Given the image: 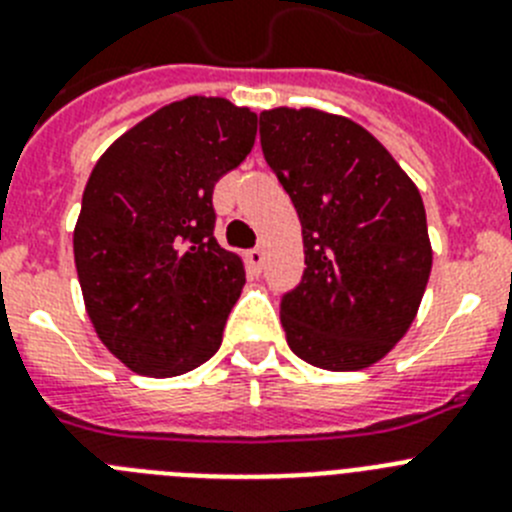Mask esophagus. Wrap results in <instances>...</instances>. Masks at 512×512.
Returning <instances> with one entry per match:
<instances>
[{
  "mask_svg": "<svg viewBox=\"0 0 512 512\" xmlns=\"http://www.w3.org/2000/svg\"><path fill=\"white\" fill-rule=\"evenodd\" d=\"M246 264L251 266V271H261V266H264V248H251L246 253Z\"/></svg>",
  "mask_w": 512,
  "mask_h": 512,
  "instance_id": "34e87169",
  "label": "esophagus"
}]
</instances>
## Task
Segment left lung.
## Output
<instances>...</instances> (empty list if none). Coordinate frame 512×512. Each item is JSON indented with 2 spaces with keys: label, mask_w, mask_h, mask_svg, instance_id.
<instances>
[{
  "label": "left lung",
  "mask_w": 512,
  "mask_h": 512,
  "mask_svg": "<svg viewBox=\"0 0 512 512\" xmlns=\"http://www.w3.org/2000/svg\"><path fill=\"white\" fill-rule=\"evenodd\" d=\"M266 164L302 225L305 274L282 300L289 348L328 372L390 354L418 315L433 251L418 187L354 120L315 107L259 115Z\"/></svg>",
  "instance_id": "8db88e82"
}]
</instances>
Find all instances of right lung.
Returning <instances> with one entry per match:
<instances>
[{
	"instance_id": "obj_1",
	"label": "right lung",
	"mask_w": 512,
	"mask_h": 512,
	"mask_svg": "<svg viewBox=\"0 0 512 512\" xmlns=\"http://www.w3.org/2000/svg\"><path fill=\"white\" fill-rule=\"evenodd\" d=\"M253 140L256 112L187 97L122 133L92 169L76 274L99 341L133 372H192L223 343L246 269L212 235V189Z\"/></svg>"
}]
</instances>
